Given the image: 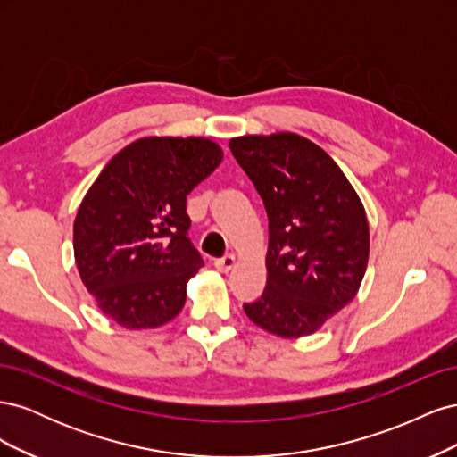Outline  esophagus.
I'll return each instance as SVG.
<instances>
[{
  "label": "esophagus",
  "instance_id": "34e87169",
  "mask_svg": "<svg viewBox=\"0 0 457 457\" xmlns=\"http://www.w3.org/2000/svg\"><path fill=\"white\" fill-rule=\"evenodd\" d=\"M234 262H237V259H234V255H225L223 259H217V261H215V269H217L219 272H228V270H232Z\"/></svg>",
  "mask_w": 457,
  "mask_h": 457
}]
</instances>
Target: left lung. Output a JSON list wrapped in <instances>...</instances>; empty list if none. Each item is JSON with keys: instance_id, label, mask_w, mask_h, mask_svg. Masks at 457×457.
<instances>
[{"instance_id": "1", "label": "left lung", "mask_w": 457, "mask_h": 457, "mask_svg": "<svg viewBox=\"0 0 457 457\" xmlns=\"http://www.w3.org/2000/svg\"><path fill=\"white\" fill-rule=\"evenodd\" d=\"M230 150L269 217L267 287L244 311L272 336L316 334L362 284L370 255L364 204L339 165L297 133L234 137Z\"/></svg>"}]
</instances>
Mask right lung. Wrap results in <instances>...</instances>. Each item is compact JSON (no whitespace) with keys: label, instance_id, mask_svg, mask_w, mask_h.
<instances>
[{"label":"right lung","instance_id":"right-lung-1","mask_svg":"<svg viewBox=\"0 0 457 457\" xmlns=\"http://www.w3.org/2000/svg\"><path fill=\"white\" fill-rule=\"evenodd\" d=\"M223 160L205 137H143L110 160L79 204L74 259L104 316L154 329L181 312L204 261L187 238V195Z\"/></svg>","mask_w":457,"mask_h":457}]
</instances>
